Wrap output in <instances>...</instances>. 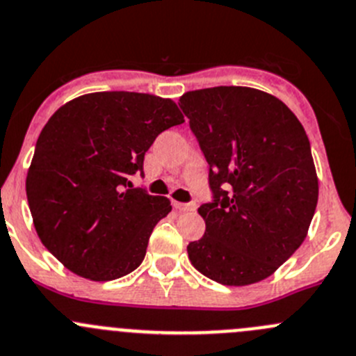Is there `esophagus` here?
<instances>
[{
  "label": "esophagus",
  "mask_w": 356,
  "mask_h": 356,
  "mask_svg": "<svg viewBox=\"0 0 356 356\" xmlns=\"http://www.w3.org/2000/svg\"><path fill=\"white\" fill-rule=\"evenodd\" d=\"M174 207L179 210V212H193V210H196L195 203H179V202H174Z\"/></svg>",
  "instance_id": "1"
}]
</instances>
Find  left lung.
I'll return each instance as SVG.
<instances>
[{
  "mask_svg": "<svg viewBox=\"0 0 356 356\" xmlns=\"http://www.w3.org/2000/svg\"><path fill=\"white\" fill-rule=\"evenodd\" d=\"M179 101L213 193L198 209L207 227L188 245L189 261L217 284H257L308 234L318 202L308 136L280 99L250 86L202 88Z\"/></svg>",
  "mask_w": 356,
  "mask_h": 356,
  "instance_id": "left-lung-1",
  "label": "left lung"
}]
</instances>
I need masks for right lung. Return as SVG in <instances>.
Listing matches in <instances>:
<instances>
[{
  "label": "right lung",
  "instance_id": "obj_1",
  "mask_svg": "<svg viewBox=\"0 0 356 356\" xmlns=\"http://www.w3.org/2000/svg\"><path fill=\"white\" fill-rule=\"evenodd\" d=\"M184 123L172 99L95 92L65 102L38 137L26 193L41 243L92 282L139 268L167 196L134 188L144 154L163 130Z\"/></svg>",
  "mask_w": 356,
  "mask_h": 356
}]
</instances>
